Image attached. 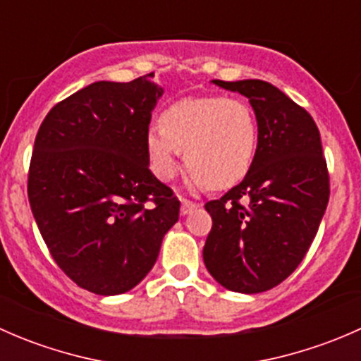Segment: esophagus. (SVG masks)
Returning a JSON list of instances; mask_svg holds the SVG:
<instances>
[{
	"mask_svg": "<svg viewBox=\"0 0 361 361\" xmlns=\"http://www.w3.org/2000/svg\"><path fill=\"white\" fill-rule=\"evenodd\" d=\"M197 207H199V204H197V202L188 201V199H183V201H181V214H188V213H192V211L197 209Z\"/></svg>",
	"mask_w": 361,
	"mask_h": 361,
	"instance_id": "1",
	"label": "esophagus"
}]
</instances>
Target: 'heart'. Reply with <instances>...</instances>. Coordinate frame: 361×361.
<instances>
[{
  "mask_svg": "<svg viewBox=\"0 0 361 361\" xmlns=\"http://www.w3.org/2000/svg\"><path fill=\"white\" fill-rule=\"evenodd\" d=\"M258 143L253 108L238 97H185L160 113V126L145 136L150 169L159 180H173L178 154L206 187L221 190L248 174Z\"/></svg>",
  "mask_w": 361,
  "mask_h": 361,
  "instance_id": "b5f03b06",
  "label": "heart"
}]
</instances>
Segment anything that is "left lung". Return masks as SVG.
Listing matches in <instances>:
<instances>
[{"label":"left lung","instance_id":"1","mask_svg":"<svg viewBox=\"0 0 361 361\" xmlns=\"http://www.w3.org/2000/svg\"><path fill=\"white\" fill-rule=\"evenodd\" d=\"M250 99L258 122L257 154L245 180L216 201L202 250L209 274L227 290L260 293L298 267L318 232L330 176L314 120L264 80L224 82Z\"/></svg>","mask_w":361,"mask_h":361}]
</instances>
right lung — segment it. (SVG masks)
Instances as JSON below:
<instances>
[{
	"label": "right lung",
	"instance_id": "1",
	"mask_svg": "<svg viewBox=\"0 0 361 361\" xmlns=\"http://www.w3.org/2000/svg\"><path fill=\"white\" fill-rule=\"evenodd\" d=\"M160 96L154 73L90 83L57 103L36 134L32 216L56 264L92 293L134 288L180 218V201L152 174L145 147Z\"/></svg>",
	"mask_w": 361,
	"mask_h": 361
}]
</instances>
